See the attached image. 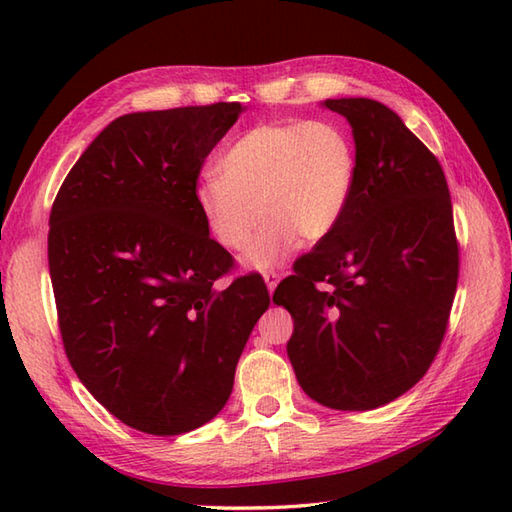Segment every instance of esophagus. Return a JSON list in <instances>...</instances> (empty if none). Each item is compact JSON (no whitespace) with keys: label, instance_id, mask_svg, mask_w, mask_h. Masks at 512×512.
I'll use <instances>...</instances> for the list:
<instances>
[{"label":"esophagus","instance_id":"esophagus-1","mask_svg":"<svg viewBox=\"0 0 512 512\" xmlns=\"http://www.w3.org/2000/svg\"><path fill=\"white\" fill-rule=\"evenodd\" d=\"M264 281H266L268 292H270V295H273L277 284H279V275L275 273V270H268V273H264Z\"/></svg>","mask_w":512,"mask_h":512}]
</instances>
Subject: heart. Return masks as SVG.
Wrapping results in <instances>:
<instances>
[{
    "instance_id": "obj_1",
    "label": "heart",
    "mask_w": 512,
    "mask_h": 512,
    "mask_svg": "<svg viewBox=\"0 0 512 512\" xmlns=\"http://www.w3.org/2000/svg\"><path fill=\"white\" fill-rule=\"evenodd\" d=\"M356 149L332 121H277L250 127L193 189L206 231L228 250H244L259 220L266 224L244 257L246 266H277L299 237H328L350 206Z\"/></svg>"
}]
</instances>
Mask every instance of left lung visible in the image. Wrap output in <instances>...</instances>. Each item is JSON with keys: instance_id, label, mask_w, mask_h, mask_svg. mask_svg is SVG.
Listing matches in <instances>:
<instances>
[{"instance_id": "left-lung-1", "label": "left lung", "mask_w": 512, "mask_h": 512, "mask_svg": "<svg viewBox=\"0 0 512 512\" xmlns=\"http://www.w3.org/2000/svg\"><path fill=\"white\" fill-rule=\"evenodd\" d=\"M347 118L356 184L334 231L303 255L273 301L295 321L301 389L339 411L383 407L427 374L458 286V239L438 158L372 99H328Z\"/></svg>"}]
</instances>
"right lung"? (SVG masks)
<instances>
[{
    "instance_id": "obj_1",
    "label": "right lung",
    "mask_w": 512,
    "mask_h": 512,
    "mask_svg": "<svg viewBox=\"0 0 512 512\" xmlns=\"http://www.w3.org/2000/svg\"><path fill=\"white\" fill-rule=\"evenodd\" d=\"M239 103L134 112L96 136L50 211L48 266L65 354L127 427L180 436L213 420L268 290L233 266L193 200Z\"/></svg>"
}]
</instances>
